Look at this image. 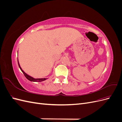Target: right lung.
Returning a JSON list of instances; mask_svg holds the SVG:
<instances>
[{"mask_svg":"<svg viewBox=\"0 0 122 122\" xmlns=\"http://www.w3.org/2000/svg\"><path fill=\"white\" fill-rule=\"evenodd\" d=\"M18 65H19V67L20 69V70H21V71L23 72V74L24 75L25 77L28 80H29V81H34V82H41V81H44L46 80V78H38V79H35V78H34L33 77L30 76L28 75L27 74H26L23 70L22 69H21V67L20 66V65H19V61H18Z\"/></svg>","mask_w":122,"mask_h":122,"instance_id":"obj_1","label":"right lung"}]
</instances>
